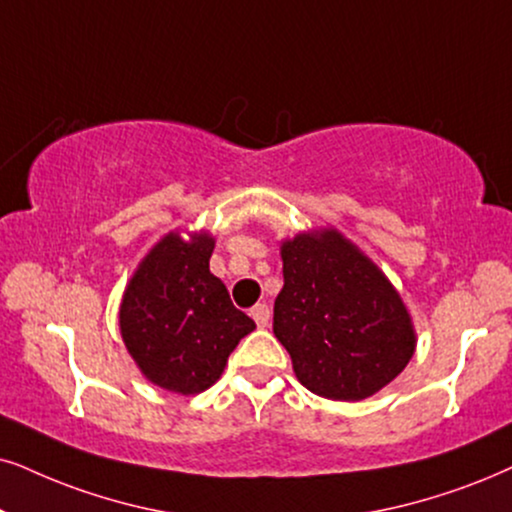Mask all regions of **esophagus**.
I'll return each mask as SVG.
<instances>
[{
  "label": "esophagus",
  "instance_id": "obj_1",
  "mask_svg": "<svg viewBox=\"0 0 512 512\" xmlns=\"http://www.w3.org/2000/svg\"><path fill=\"white\" fill-rule=\"evenodd\" d=\"M250 316H252V319H255V323H257V326H260V328L269 326V316H271V312H269L267 304H255V307L250 309Z\"/></svg>",
  "mask_w": 512,
  "mask_h": 512
}]
</instances>
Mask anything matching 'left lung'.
Instances as JSON below:
<instances>
[{"label": "left lung", "instance_id": "left-lung-1", "mask_svg": "<svg viewBox=\"0 0 512 512\" xmlns=\"http://www.w3.org/2000/svg\"><path fill=\"white\" fill-rule=\"evenodd\" d=\"M274 335L297 380L326 399L359 401L404 371L416 349L409 312L383 271L335 229L281 245Z\"/></svg>", "mask_w": 512, "mask_h": 512}]
</instances>
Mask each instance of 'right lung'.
I'll list each match as a JSON object with an SVG mask.
<instances>
[{"label": "right lung", "mask_w": 512, "mask_h": 512, "mask_svg": "<svg viewBox=\"0 0 512 512\" xmlns=\"http://www.w3.org/2000/svg\"><path fill=\"white\" fill-rule=\"evenodd\" d=\"M215 241L167 234L139 264L120 304L122 340L141 373L179 394L217 383L226 359L255 321L234 307L229 290L210 274Z\"/></svg>", "instance_id": "right-lung-1"}]
</instances>
